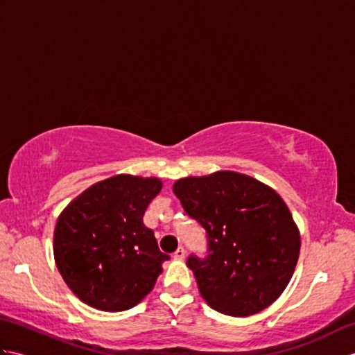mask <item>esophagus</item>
Instances as JSON below:
<instances>
[{
	"instance_id": "obj_1",
	"label": "esophagus",
	"mask_w": 355,
	"mask_h": 355,
	"mask_svg": "<svg viewBox=\"0 0 355 355\" xmlns=\"http://www.w3.org/2000/svg\"><path fill=\"white\" fill-rule=\"evenodd\" d=\"M184 256H186V250H184L183 247H178L177 250H175V253H173V258H175V259H180V261L184 259Z\"/></svg>"
}]
</instances>
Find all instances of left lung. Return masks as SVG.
Returning <instances> with one entry per match:
<instances>
[{
    "label": "left lung",
    "instance_id": "left-lung-1",
    "mask_svg": "<svg viewBox=\"0 0 355 355\" xmlns=\"http://www.w3.org/2000/svg\"><path fill=\"white\" fill-rule=\"evenodd\" d=\"M184 212L206 230L207 254L189 267L202 299L223 314L252 315L281 296L296 268L300 236L277 192L220 171L173 183Z\"/></svg>",
    "mask_w": 355,
    "mask_h": 355
}]
</instances>
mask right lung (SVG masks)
<instances>
[{
	"mask_svg": "<svg viewBox=\"0 0 355 355\" xmlns=\"http://www.w3.org/2000/svg\"><path fill=\"white\" fill-rule=\"evenodd\" d=\"M160 191L158 178L120 173L88 187L59 215L53 253L82 302L125 311L154 288L169 254L160 252L143 215Z\"/></svg>",
	"mask_w": 355,
	"mask_h": 355,
	"instance_id": "1",
	"label": "right lung"
}]
</instances>
